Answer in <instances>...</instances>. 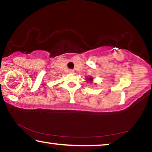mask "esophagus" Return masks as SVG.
I'll return each instance as SVG.
<instances>
[{
    "instance_id": "1",
    "label": "esophagus",
    "mask_w": 152,
    "mask_h": 152,
    "mask_svg": "<svg viewBox=\"0 0 152 152\" xmlns=\"http://www.w3.org/2000/svg\"><path fill=\"white\" fill-rule=\"evenodd\" d=\"M74 70H69V72L70 73H74Z\"/></svg>"
}]
</instances>
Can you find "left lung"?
<instances>
[{
	"label": "left lung",
	"mask_w": 152,
	"mask_h": 152,
	"mask_svg": "<svg viewBox=\"0 0 152 152\" xmlns=\"http://www.w3.org/2000/svg\"><path fill=\"white\" fill-rule=\"evenodd\" d=\"M87 79H88V80H89L90 82H92V80H93V79H92V77H90V78H87Z\"/></svg>",
	"instance_id": "left-lung-1"
}]
</instances>
